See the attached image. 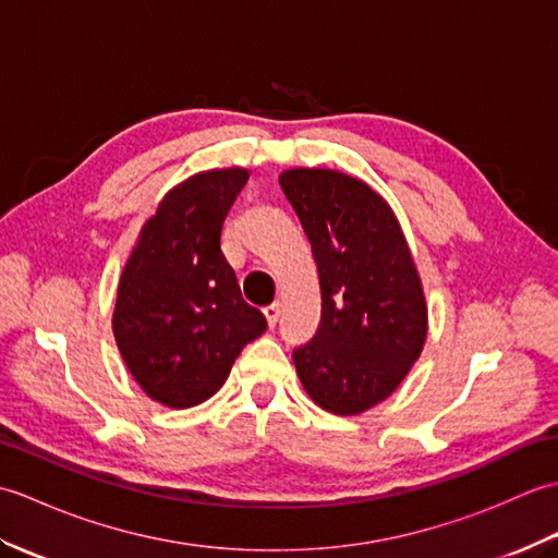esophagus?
Instances as JSON below:
<instances>
[{
    "label": "esophagus",
    "mask_w": 558,
    "mask_h": 558,
    "mask_svg": "<svg viewBox=\"0 0 558 558\" xmlns=\"http://www.w3.org/2000/svg\"><path fill=\"white\" fill-rule=\"evenodd\" d=\"M264 314H266V322H268V326L272 328V326L278 324V318H280V304H278V302H272V304L264 306Z\"/></svg>",
    "instance_id": "obj_1"
}]
</instances>
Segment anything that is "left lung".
<instances>
[{"label":"left lung","instance_id":"obj_1","mask_svg":"<svg viewBox=\"0 0 558 558\" xmlns=\"http://www.w3.org/2000/svg\"><path fill=\"white\" fill-rule=\"evenodd\" d=\"M280 186L310 236L322 286V324L292 352L318 408L360 414L386 400L417 362L426 302L400 222L369 184L294 168Z\"/></svg>","mask_w":558,"mask_h":558}]
</instances>
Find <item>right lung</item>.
Here are the masks:
<instances>
[{
    "label": "right lung",
    "instance_id": "right-lung-1",
    "mask_svg": "<svg viewBox=\"0 0 558 558\" xmlns=\"http://www.w3.org/2000/svg\"><path fill=\"white\" fill-rule=\"evenodd\" d=\"M248 180L208 170L170 189L122 270L112 330L146 396L184 410L218 393L266 316L242 300L220 248L222 222Z\"/></svg>",
    "mask_w": 558,
    "mask_h": 558
}]
</instances>
